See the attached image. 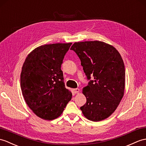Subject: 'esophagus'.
I'll return each mask as SVG.
<instances>
[{"label":"esophagus","mask_w":146,"mask_h":146,"mask_svg":"<svg viewBox=\"0 0 146 146\" xmlns=\"http://www.w3.org/2000/svg\"><path fill=\"white\" fill-rule=\"evenodd\" d=\"M73 91L74 93H78L80 92V89L79 88H75L73 90Z\"/></svg>","instance_id":"obj_1"}]
</instances>
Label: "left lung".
Listing matches in <instances>:
<instances>
[{
	"label": "left lung",
	"instance_id": "1",
	"mask_svg": "<svg viewBox=\"0 0 146 146\" xmlns=\"http://www.w3.org/2000/svg\"><path fill=\"white\" fill-rule=\"evenodd\" d=\"M81 60L88 85L83 89L86 103L80 108L92 121L106 119L116 110L124 96L125 68L118 51L100 41L75 42L71 47ZM94 76L90 80V76Z\"/></svg>",
	"mask_w": 146,
	"mask_h": 146
}]
</instances>
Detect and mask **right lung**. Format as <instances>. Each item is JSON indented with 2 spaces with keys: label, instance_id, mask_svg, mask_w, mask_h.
<instances>
[{
  "label": "right lung",
  "instance_id": "right-lung-1",
  "mask_svg": "<svg viewBox=\"0 0 146 146\" xmlns=\"http://www.w3.org/2000/svg\"><path fill=\"white\" fill-rule=\"evenodd\" d=\"M72 43H53L30 52L22 68L20 87L27 104L37 116L53 120L62 114L72 93L65 88L61 66Z\"/></svg>",
  "mask_w": 146,
  "mask_h": 146
}]
</instances>
